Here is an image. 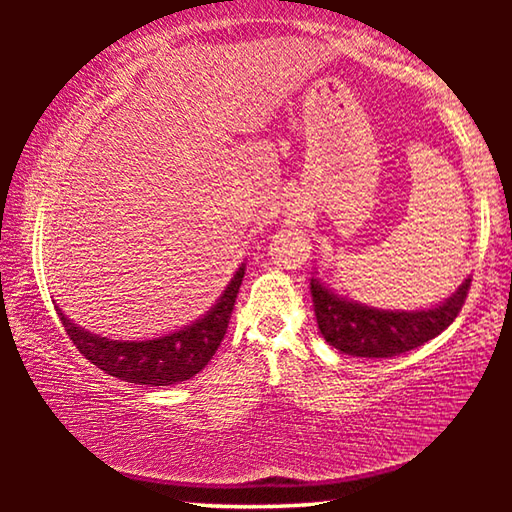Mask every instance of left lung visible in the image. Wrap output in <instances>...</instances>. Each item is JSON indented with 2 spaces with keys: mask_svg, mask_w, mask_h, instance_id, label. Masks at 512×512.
I'll return each mask as SVG.
<instances>
[{
  "mask_svg": "<svg viewBox=\"0 0 512 512\" xmlns=\"http://www.w3.org/2000/svg\"><path fill=\"white\" fill-rule=\"evenodd\" d=\"M470 277L445 302L429 309H377L341 298L311 277V298L323 339L352 357L386 359L420 348L454 323L470 291Z\"/></svg>",
  "mask_w": 512,
  "mask_h": 512,
  "instance_id": "1",
  "label": "left lung"
}]
</instances>
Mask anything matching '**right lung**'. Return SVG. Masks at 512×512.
I'll return each mask as SVG.
<instances>
[{"label":"right lung","instance_id":"right-lung-1","mask_svg":"<svg viewBox=\"0 0 512 512\" xmlns=\"http://www.w3.org/2000/svg\"><path fill=\"white\" fill-rule=\"evenodd\" d=\"M244 271L246 264H241L221 298L203 318L151 341H112L74 325L58 307L56 311L72 343L103 372L128 384L171 386L192 379L214 357L228 329Z\"/></svg>","mask_w":512,"mask_h":512}]
</instances>
